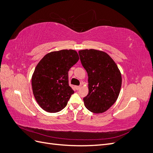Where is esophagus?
<instances>
[{
  "label": "esophagus",
  "instance_id": "obj_1",
  "mask_svg": "<svg viewBox=\"0 0 153 153\" xmlns=\"http://www.w3.org/2000/svg\"><path fill=\"white\" fill-rule=\"evenodd\" d=\"M80 88H81L80 86H75V88H76V90H79Z\"/></svg>",
  "mask_w": 153,
  "mask_h": 153
}]
</instances>
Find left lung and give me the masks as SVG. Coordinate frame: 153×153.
Segmentation results:
<instances>
[{
    "mask_svg": "<svg viewBox=\"0 0 153 153\" xmlns=\"http://www.w3.org/2000/svg\"><path fill=\"white\" fill-rule=\"evenodd\" d=\"M81 62L88 74V93L83 98L85 107L101 113L116 102L122 85L118 66L105 52L97 49L79 51Z\"/></svg>",
    "mask_w": 153,
    "mask_h": 153,
    "instance_id": "obj_1",
    "label": "left lung"
}]
</instances>
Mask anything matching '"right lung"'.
<instances>
[{
	"mask_svg": "<svg viewBox=\"0 0 153 153\" xmlns=\"http://www.w3.org/2000/svg\"><path fill=\"white\" fill-rule=\"evenodd\" d=\"M79 60L73 49L46 54L38 63L32 76L33 94L38 105L49 113L65 108L74 91L68 84V71Z\"/></svg>",
	"mask_w": 153,
	"mask_h": 153,
	"instance_id": "right-lung-1",
	"label": "right lung"
}]
</instances>
